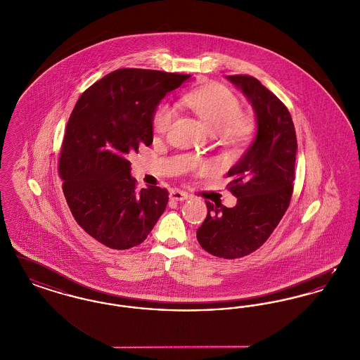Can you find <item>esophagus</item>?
Here are the masks:
<instances>
[{
  "mask_svg": "<svg viewBox=\"0 0 360 360\" xmlns=\"http://www.w3.org/2000/svg\"><path fill=\"white\" fill-rule=\"evenodd\" d=\"M170 198L175 200V201H184V200H188V194L185 191L178 190V188H172L170 191Z\"/></svg>",
  "mask_w": 360,
  "mask_h": 360,
  "instance_id": "obj_1",
  "label": "esophagus"
}]
</instances>
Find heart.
Returning <instances> with one entry per match:
<instances>
[{
  "label": "heart",
  "mask_w": 360,
  "mask_h": 360,
  "mask_svg": "<svg viewBox=\"0 0 360 360\" xmlns=\"http://www.w3.org/2000/svg\"><path fill=\"white\" fill-rule=\"evenodd\" d=\"M188 108L201 119L207 131L224 136L243 137L248 134L250 124L240 117L239 98L219 84L206 85L193 90L185 97ZM176 117V110L170 103H159L153 115L155 135H165Z\"/></svg>",
  "instance_id": "1"
}]
</instances>
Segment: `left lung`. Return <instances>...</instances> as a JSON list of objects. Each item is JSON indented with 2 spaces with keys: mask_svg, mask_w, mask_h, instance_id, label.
<instances>
[{
  "mask_svg": "<svg viewBox=\"0 0 360 360\" xmlns=\"http://www.w3.org/2000/svg\"><path fill=\"white\" fill-rule=\"evenodd\" d=\"M257 115V137L228 172L233 207L205 201V221L197 240L206 252L238 259L257 251L270 238L290 205L295 179L297 137L290 112L274 93L251 75H228Z\"/></svg>",
  "mask_w": 360,
  "mask_h": 360,
  "instance_id": "1",
  "label": "left lung"
}]
</instances>
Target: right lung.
<instances>
[{
  "mask_svg": "<svg viewBox=\"0 0 360 360\" xmlns=\"http://www.w3.org/2000/svg\"><path fill=\"white\" fill-rule=\"evenodd\" d=\"M188 74L120 69L82 93L59 156L63 194L78 225L113 250L147 239L169 202L167 188L137 190L129 153L153 144V115Z\"/></svg>",
  "mask_w": 360,
  "mask_h": 360,
  "instance_id": "1",
  "label": "right lung"
}]
</instances>
